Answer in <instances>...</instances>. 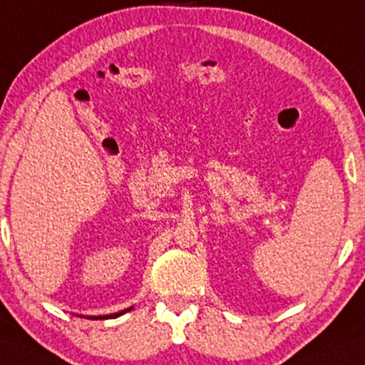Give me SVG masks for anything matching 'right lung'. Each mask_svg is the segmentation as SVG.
I'll return each instance as SVG.
<instances>
[{"instance_id":"right-lung-1","label":"right lung","mask_w":365,"mask_h":365,"mask_svg":"<svg viewBox=\"0 0 365 365\" xmlns=\"http://www.w3.org/2000/svg\"><path fill=\"white\" fill-rule=\"evenodd\" d=\"M130 309H133V306H130V308L124 309V311H118V313H113V314H105V316H90V318H88V319H108V318H117V316H122V314L127 313V311H130Z\"/></svg>"}]
</instances>
